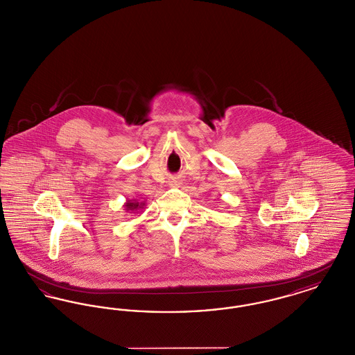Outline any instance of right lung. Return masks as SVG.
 Listing matches in <instances>:
<instances>
[{
    "instance_id": "1",
    "label": "right lung",
    "mask_w": 355,
    "mask_h": 355,
    "mask_svg": "<svg viewBox=\"0 0 355 355\" xmlns=\"http://www.w3.org/2000/svg\"><path fill=\"white\" fill-rule=\"evenodd\" d=\"M145 206H146L145 201H142V202H138L137 200H128V201L125 202V205H123V207H125L126 213H135V211H142Z\"/></svg>"
}]
</instances>
